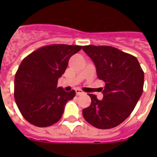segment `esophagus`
I'll use <instances>...</instances> for the list:
<instances>
[{
	"mask_svg": "<svg viewBox=\"0 0 157 157\" xmlns=\"http://www.w3.org/2000/svg\"><path fill=\"white\" fill-rule=\"evenodd\" d=\"M76 93L77 95H80V94H83V91L81 90H80V89H76Z\"/></svg>",
	"mask_w": 157,
	"mask_h": 157,
	"instance_id": "1",
	"label": "esophagus"
}]
</instances>
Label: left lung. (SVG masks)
I'll use <instances>...</instances> for the list:
<instances>
[{
	"label": "left lung",
	"instance_id": "obj_1",
	"mask_svg": "<svg viewBox=\"0 0 157 157\" xmlns=\"http://www.w3.org/2000/svg\"><path fill=\"white\" fill-rule=\"evenodd\" d=\"M82 50L95 65L105 82L103 98L89 94L91 104L82 111L86 121L98 129H112L128 118L144 90V73L138 59L117 48L86 45Z\"/></svg>",
	"mask_w": 157,
	"mask_h": 157
}]
</instances>
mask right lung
Instances as JSON below:
<instances>
[{
  "label": "right lung",
  "mask_w": 157,
  "mask_h": 157,
  "mask_svg": "<svg viewBox=\"0 0 157 157\" xmlns=\"http://www.w3.org/2000/svg\"><path fill=\"white\" fill-rule=\"evenodd\" d=\"M80 45L44 46L23 59L14 78V98L23 117L38 127L52 125L60 120L65 105L76 95L57 88L73 54Z\"/></svg>",
  "instance_id": "1"
}]
</instances>
